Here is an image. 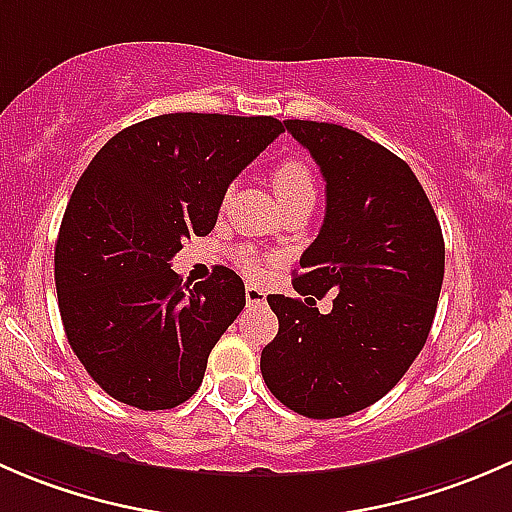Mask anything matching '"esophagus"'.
Instances as JSON below:
<instances>
[{"label": "esophagus", "instance_id": "1", "mask_svg": "<svg viewBox=\"0 0 512 512\" xmlns=\"http://www.w3.org/2000/svg\"><path fill=\"white\" fill-rule=\"evenodd\" d=\"M245 299L250 307H265L267 304V292L257 285H247L245 287Z\"/></svg>", "mask_w": 512, "mask_h": 512}]
</instances>
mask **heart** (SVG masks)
Segmentation results:
<instances>
[{
  "mask_svg": "<svg viewBox=\"0 0 512 512\" xmlns=\"http://www.w3.org/2000/svg\"><path fill=\"white\" fill-rule=\"evenodd\" d=\"M272 188H275L280 203H289L297 198H314V178L307 160L299 156H287L272 168ZM237 265L247 275H260L262 262L252 247L237 250Z\"/></svg>",
  "mask_w": 512,
  "mask_h": 512,
  "instance_id": "heart-1",
  "label": "heart"
}]
</instances>
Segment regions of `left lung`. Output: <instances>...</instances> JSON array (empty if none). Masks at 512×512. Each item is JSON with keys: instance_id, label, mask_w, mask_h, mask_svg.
I'll return each instance as SVG.
<instances>
[{"instance_id": "left-lung-1", "label": "left lung", "mask_w": 512, "mask_h": 512, "mask_svg": "<svg viewBox=\"0 0 512 512\" xmlns=\"http://www.w3.org/2000/svg\"><path fill=\"white\" fill-rule=\"evenodd\" d=\"M327 180V213L299 257L294 289L270 294L280 319L262 349L267 389L307 418H339L376 404L426 344L443 285L441 223L406 160L361 133L285 121ZM335 294L319 315L314 298Z\"/></svg>"}]
</instances>
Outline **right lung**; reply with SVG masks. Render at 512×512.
<instances>
[{"instance_id":"right-lung-1","label":"right lung","mask_w":512,"mask_h":512,"mask_svg":"<svg viewBox=\"0 0 512 512\" xmlns=\"http://www.w3.org/2000/svg\"><path fill=\"white\" fill-rule=\"evenodd\" d=\"M282 131L272 116L165 113L123 128L84 170L59 227L54 280L66 339L108 396L163 411L203 384L245 285L215 267L190 289L170 260L213 230L227 185Z\"/></svg>"}]
</instances>
